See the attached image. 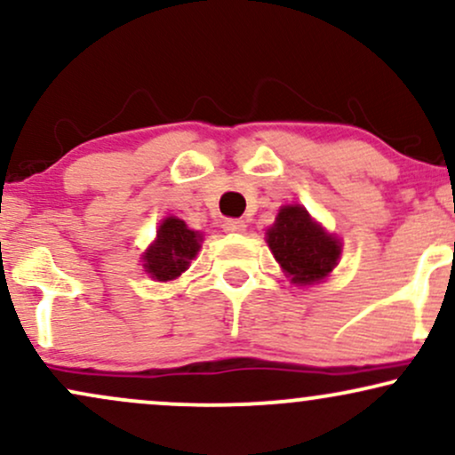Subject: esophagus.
Here are the masks:
<instances>
[{
	"instance_id": "1",
	"label": "esophagus",
	"mask_w": 455,
	"mask_h": 455,
	"mask_svg": "<svg viewBox=\"0 0 455 455\" xmlns=\"http://www.w3.org/2000/svg\"><path fill=\"white\" fill-rule=\"evenodd\" d=\"M222 228L227 233H243L245 231V222L239 220V218H227L222 222Z\"/></svg>"
}]
</instances>
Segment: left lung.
I'll return each mask as SVG.
<instances>
[{
  "mask_svg": "<svg viewBox=\"0 0 455 455\" xmlns=\"http://www.w3.org/2000/svg\"><path fill=\"white\" fill-rule=\"evenodd\" d=\"M267 243L295 284L323 280L340 257V243L329 237L299 205L282 207L267 231Z\"/></svg>",
  "mask_w": 455,
  "mask_h": 455,
  "instance_id": "8db88e82",
  "label": "left lung"
}]
</instances>
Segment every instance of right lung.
Listing matches in <instances>:
<instances>
[{
  "mask_svg": "<svg viewBox=\"0 0 455 455\" xmlns=\"http://www.w3.org/2000/svg\"><path fill=\"white\" fill-rule=\"evenodd\" d=\"M201 235L190 231L180 218H166L158 228V239L145 252V271L158 282L175 280L196 257Z\"/></svg>",
  "mask_w": 455,
  "mask_h": 455,
  "instance_id": "1",
  "label": "right lung"
}]
</instances>
